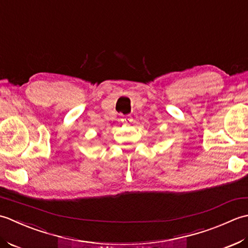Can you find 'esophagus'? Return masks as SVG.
<instances>
[{
	"label": "esophagus",
	"instance_id": "esophagus-1",
	"mask_svg": "<svg viewBox=\"0 0 248 248\" xmlns=\"http://www.w3.org/2000/svg\"><path fill=\"white\" fill-rule=\"evenodd\" d=\"M122 121H123V122H125V123H130L131 121H133V119H131L130 117H126L125 119H122Z\"/></svg>",
	"mask_w": 248,
	"mask_h": 248
}]
</instances>
